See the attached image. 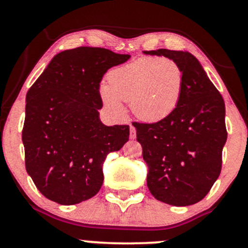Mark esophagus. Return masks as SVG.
<instances>
[{"label":"esophagus","mask_w":248,"mask_h":248,"mask_svg":"<svg viewBox=\"0 0 248 248\" xmlns=\"http://www.w3.org/2000/svg\"><path fill=\"white\" fill-rule=\"evenodd\" d=\"M130 139H135L136 138V128L134 126H130V134H129Z\"/></svg>","instance_id":"esophagus-1"}]
</instances>
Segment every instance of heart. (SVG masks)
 Listing matches in <instances>:
<instances>
[{
	"instance_id": "heart-1",
	"label": "heart",
	"mask_w": 248,
	"mask_h": 248,
	"mask_svg": "<svg viewBox=\"0 0 248 248\" xmlns=\"http://www.w3.org/2000/svg\"><path fill=\"white\" fill-rule=\"evenodd\" d=\"M183 84V70L175 61L142 57L110 71L108 85H102L100 93L104 104L115 114L122 112L121 102H130L136 118L156 122L177 107Z\"/></svg>"
}]
</instances>
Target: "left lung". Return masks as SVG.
<instances>
[{
    "label": "left lung",
    "instance_id": "1",
    "mask_svg": "<svg viewBox=\"0 0 248 248\" xmlns=\"http://www.w3.org/2000/svg\"><path fill=\"white\" fill-rule=\"evenodd\" d=\"M144 53L172 59L184 76L171 114L154 124L133 122L149 169L148 189L163 203L192 205L205 197L220 173L227 139L224 99L191 53L167 49Z\"/></svg>",
    "mask_w": 248,
    "mask_h": 248
}]
</instances>
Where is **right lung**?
Masks as SVG:
<instances>
[{
    "label": "right lung",
    "instance_id": "add662e5",
    "mask_svg": "<svg viewBox=\"0 0 248 248\" xmlns=\"http://www.w3.org/2000/svg\"><path fill=\"white\" fill-rule=\"evenodd\" d=\"M129 58L104 47L62 51L28 91L25 169L50 201L73 205L95 196L105 158L129 139V126H105L98 112L102 77Z\"/></svg>",
    "mask_w": 248,
    "mask_h": 248
}]
</instances>
